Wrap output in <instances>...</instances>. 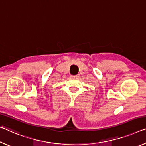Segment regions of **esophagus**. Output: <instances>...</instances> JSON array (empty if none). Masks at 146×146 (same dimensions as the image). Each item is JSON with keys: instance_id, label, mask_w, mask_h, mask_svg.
<instances>
[{"instance_id": "esophagus-1", "label": "esophagus", "mask_w": 146, "mask_h": 146, "mask_svg": "<svg viewBox=\"0 0 146 146\" xmlns=\"http://www.w3.org/2000/svg\"><path fill=\"white\" fill-rule=\"evenodd\" d=\"M78 77V75H72L71 76V77H73V78H77Z\"/></svg>"}]
</instances>
